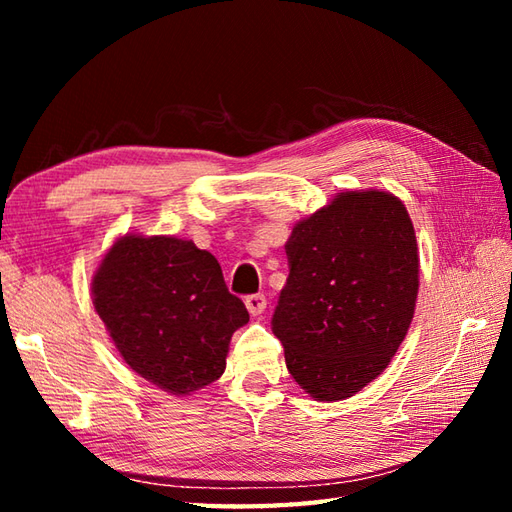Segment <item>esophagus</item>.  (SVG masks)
Listing matches in <instances>:
<instances>
[{"mask_svg":"<svg viewBox=\"0 0 512 512\" xmlns=\"http://www.w3.org/2000/svg\"><path fill=\"white\" fill-rule=\"evenodd\" d=\"M246 308L253 317H259L266 310V297L264 295H248L246 297Z\"/></svg>","mask_w":512,"mask_h":512,"instance_id":"34e87169","label":"esophagus"}]
</instances>
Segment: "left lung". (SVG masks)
Returning a JSON list of instances; mask_svg holds the SVG:
<instances>
[{
	"label": "left lung",
	"mask_w": 512,
	"mask_h": 512,
	"mask_svg": "<svg viewBox=\"0 0 512 512\" xmlns=\"http://www.w3.org/2000/svg\"><path fill=\"white\" fill-rule=\"evenodd\" d=\"M286 255L270 323L288 372L312 398H350L389 365L413 319L418 244L405 204L345 191L292 228Z\"/></svg>",
	"instance_id": "1"
}]
</instances>
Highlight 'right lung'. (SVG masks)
I'll return each instance as SVG.
<instances>
[{
  "label": "right lung",
  "mask_w": 512,
  "mask_h": 512,
  "mask_svg": "<svg viewBox=\"0 0 512 512\" xmlns=\"http://www.w3.org/2000/svg\"><path fill=\"white\" fill-rule=\"evenodd\" d=\"M92 295L125 363L176 396L224 374L231 336L248 323L217 259L178 237L118 239L96 270Z\"/></svg>",
  "instance_id": "obj_1"
}]
</instances>
